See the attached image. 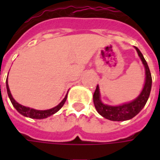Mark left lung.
<instances>
[{"mask_svg": "<svg viewBox=\"0 0 160 160\" xmlns=\"http://www.w3.org/2000/svg\"><path fill=\"white\" fill-rule=\"evenodd\" d=\"M136 51L140 58L144 64L145 69H146V82L143 87V90L139 95L137 98L132 101L128 104H122L119 106H110L104 104L100 100V94H99V88L97 86L96 90L93 93V103L95 108L99 114L106 119L111 121H126L129 120L131 118L135 117L140 111L143 109L145 104L148 101L150 92L152 88V75L148 65L144 56L141 54L138 48L135 47Z\"/></svg>", "mask_w": 160, "mask_h": 160, "instance_id": "left-lung-1", "label": "left lung"}]
</instances>
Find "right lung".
Listing matches in <instances>:
<instances>
[{"instance_id": "obj_1", "label": "right lung", "mask_w": 160, "mask_h": 160, "mask_svg": "<svg viewBox=\"0 0 160 160\" xmlns=\"http://www.w3.org/2000/svg\"><path fill=\"white\" fill-rule=\"evenodd\" d=\"M7 91H8V97L10 98V100H11V103L13 105V107L15 108L16 110L19 111L20 114L23 115V116L30 118H34V119H43V118H48V117H50L51 115L55 114L56 112H57L62 107L63 104H65V102L67 100V95H68L67 94L66 97L63 98V100L56 107L49 109V110H46V111H38V110H34V109H32V108L23 106V105L19 104V103H17L13 99V98L12 97V94L10 92V90H9L8 84V78H7Z\"/></svg>"}]
</instances>
